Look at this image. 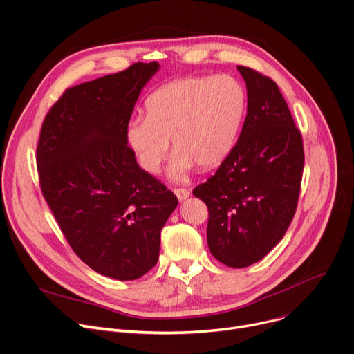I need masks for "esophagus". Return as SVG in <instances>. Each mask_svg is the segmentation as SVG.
<instances>
[{"instance_id":"esophagus-1","label":"esophagus","mask_w":354,"mask_h":354,"mask_svg":"<svg viewBox=\"0 0 354 354\" xmlns=\"http://www.w3.org/2000/svg\"><path fill=\"white\" fill-rule=\"evenodd\" d=\"M174 194L176 195L179 202H183L190 196V192L187 189H174Z\"/></svg>"}]
</instances>
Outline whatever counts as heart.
I'll list each match as a JSON object with an SVG mask.
<instances>
[{
	"label": "heart",
	"instance_id": "b5f03b06",
	"mask_svg": "<svg viewBox=\"0 0 354 354\" xmlns=\"http://www.w3.org/2000/svg\"><path fill=\"white\" fill-rule=\"evenodd\" d=\"M147 115L125 125V140L140 167L155 174L169 148L175 149L168 174L183 179L198 164L212 168L232 151L245 111V91L230 75L183 77L152 91Z\"/></svg>",
	"mask_w": 354,
	"mask_h": 354
}]
</instances>
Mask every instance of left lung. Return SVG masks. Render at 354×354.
Instances as JSON below:
<instances>
[{
    "instance_id": "left-lung-1",
    "label": "left lung",
    "mask_w": 354,
    "mask_h": 354,
    "mask_svg": "<svg viewBox=\"0 0 354 354\" xmlns=\"http://www.w3.org/2000/svg\"><path fill=\"white\" fill-rule=\"evenodd\" d=\"M247 115L237 144L194 195L209 209L207 245L216 260L244 268L281 241L297 210L304 171L302 137L275 82L237 66Z\"/></svg>"
}]
</instances>
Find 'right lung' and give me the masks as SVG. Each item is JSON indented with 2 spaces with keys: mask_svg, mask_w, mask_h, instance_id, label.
<instances>
[{
  "mask_svg": "<svg viewBox=\"0 0 354 354\" xmlns=\"http://www.w3.org/2000/svg\"><path fill=\"white\" fill-rule=\"evenodd\" d=\"M159 63H134L68 88L42 124L41 189L62 233L91 270L131 281L159 259L160 230L178 206L141 169L125 140L140 93Z\"/></svg>",
  "mask_w": 354,
  "mask_h": 354,
  "instance_id": "1",
  "label": "right lung"
}]
</instances>
